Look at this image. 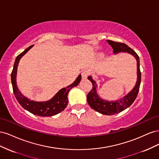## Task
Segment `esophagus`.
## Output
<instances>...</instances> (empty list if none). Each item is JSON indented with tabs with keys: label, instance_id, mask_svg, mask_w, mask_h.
Listing matches in <instances>:
<instances>
[{
	"label": "esophagus",
	"instance_id": "1",
	"mask_svg": "<svg viewBox=\"0 0 159 159\" xmlns=\"http://www.w3.org/2000/svg\"><path fill=\"white\" fill-rule=\"evenodd\" d=\"M89 74V72L88 70H84L81 71V78L83 80H86Z\"/></svg>",
	"mask_w": 159,
	"mask_h": 159
}]
</instances>
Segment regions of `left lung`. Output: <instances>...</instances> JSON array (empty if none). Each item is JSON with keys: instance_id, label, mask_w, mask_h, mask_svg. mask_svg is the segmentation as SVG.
I'll list each match as a JSON object with an SVG mask.
<instances>
[{"instance_id": "8db88e82", "label": "left lung", "mask_w": 159, "mask_h": 159, "mask_svg": "<svg viewBox=\"0 0 159 159\" xmlns=\"http://www.w3.org/2000/svg\"><path fill=\"white\" fill-rule=\"evenodd\" d=\"M108 44L112 47L113 49V53L115 54H119L120 52H127L133 56L137 60V79L135 85L130 92L123 97L121 99L116 101L104 100L101 98L97 92L98 85L93 80L92 77L89 76L88 79L92 83L93 88L87 95V101L89 106L96 111L103 115H112L119 113L126 109L134 102L138 95L139 88H140L141 74L140 71V63H139V57L131 48H129L127 44L123 43L116 42L111 40H107Z\"/></svg>"}]
</instances>
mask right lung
<instances>
[{"label":"right lung","mask_w":159,"mask_h":159,"mask_svg":"<svg viewBox=\"0 0 159 159\" xmlns=\"http://www.w3.org/2000/svg\"><path fill=\"white\" fill-rule=\"evenodd\" d=\"M34 45H32L26 48L20 54H19L14 61L13 70L11 73V81L14 95L21 106L31 113L41 117H51L53 115L58 114L64 111L68 103V95L70 90L74 87L78 85L80 82L81 75L80 74L74 83L67 86L66 88L61 89L54 97L46 102H35L30 100L24 96L19 91L16 85V74L17 68L19 61L21 57L29 51Z\"/></svg>","instance_id":"1"}]
</instances>
